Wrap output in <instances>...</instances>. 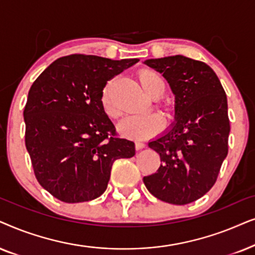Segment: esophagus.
Instances as JSON below:
<instances>
[{"label": "esophagus", "mask_w": 255, "mask_h": 255, "mask_svg": "<svg viewBox=\"0 0 255 255\" xmlns=\"http://www.w3.org/2000/svg\"><path fill=\"white\" fill-rule=\"evenodd\" d=\"M144 147H145V144L143 143V142H140V141L135 142V149H136V150H141V149H143Z\"/></svg>", "instance_id": "esophagus-1"}]
</instances>
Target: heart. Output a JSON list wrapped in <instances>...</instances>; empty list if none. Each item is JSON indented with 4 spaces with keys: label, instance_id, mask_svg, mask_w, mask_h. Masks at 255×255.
<instances>
[{
    "label": "heart",
    "instance_id": "b5f03b06",
    "mask_svg": "<svg viewBox=\"0 0 255 255\" xmlns=\"http://www.w3.org/2000/svg\"><path fill=\"white\" fill-rule=\"evenodd\" d=\"M137 80L142 91L151 99L159 98L164 93V81L161 76L154 70L141 69L137 72ZM110 81L101 92L100 103L105 114L110 119H117L120 115V111L112 99ZM164 128V120L157 114H149L143 117H128L119 125V131L121 135L133 138V140H144V138L155 136Z\"/></svg>",
    "mask_w": 255,
    "mask_h": 255
}]
</instances>
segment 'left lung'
<instances>
[{"label": "left lung", "mask_w": 255, "mask_h": 255, "mask_svg": "<svg viewBox=\"0 0 255 255\" xmlns=\"http://www.w3.org/2000/svg\"><path fill=\"white\" fill-rule=\"evenodd\" d=\"M175 94L171 129L149 142L159 155L158 170L143 177L148 191L175 205L199 199L215 185L229 151L230 120L225 91L208 64L188 57L147 59Z\"/></svg>", "instance_id": "1"}]
</instances>
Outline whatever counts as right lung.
I'll return each instance as SVG.
<instances>
[{
	"label": "right lung",
	"instance_id": "add662e5",
	"mask_svg": "<svg viewBox=\"0 0 255 255\" xmlns=\"http://www.w3.org/2000/svg\"><path fill=\"white\" fill-rule=\"evenodd\" d=\"M138 59L70 54L33 81L24 107L25 147L37 181L65 203L96 199L107 189L112 165L135 155L101 107L107 81Z\"/></svg>",
	"mask_w": 255,
	"mask_h": 255
}]
</instances>
